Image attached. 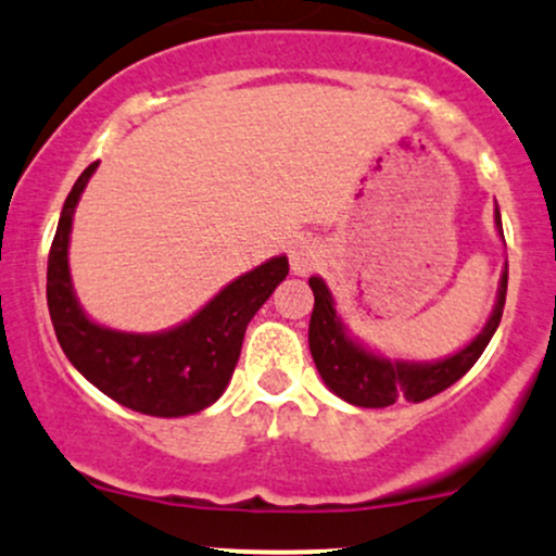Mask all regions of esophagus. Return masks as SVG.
<instances>
[{
	"instance_id": "obj_1",
	"label": "esophagus",
	"mask_w": 556,
	"mask_h": 556,
	"mask_svg": "<svg viewBox=\"0 0 556 556\" xmlns=\"http://www.w3.org/2000/svg\"><path fill=\"white\" fill-rule=\"evenodd\" d=\"M317 260H320V254H317V247L309 244V241H296L294 249H291V270L296 276L309 273L317 265Z\"/></svg>"
}]
</instances>
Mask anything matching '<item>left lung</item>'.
<instances>
[{
	"label": "left lung",
	"instance_id": "8db88e82",
	"mask_svg": "<svg viewBox=\"0 0 556 556\" xmlns=\"http://www.w3.org/2000/svg\"><path fill=\"white\" fill-rule=\"evenodd\" d=\"M496 228L502 230V217L496 207ZM309 289L315 294V307L309 317V352L315 359L323 380L336 396L357 407H391L399 399L407 402H426L441 394L452 383L476 365L483 349L489 346L491 336L502 323L504 299H507V270L498 286V299L494 315L489 317L485 328L476 336L472 344L454 357H446L433 365H413V362H389L367 349L354 344L344 333L339 315H336L333 296L320 278H309Z\"/></svg>",
	"mask_w": 556,
	"mask_h": 556
}]
</instances>
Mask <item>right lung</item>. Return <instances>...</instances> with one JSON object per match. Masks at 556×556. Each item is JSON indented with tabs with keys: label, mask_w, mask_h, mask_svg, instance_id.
Here are the masks:
<instances>
[{
	"label": "right lung",
	"mask_w": 556,
	"mask_h": 556,
	"mask_svg": "<svg viewBox=\"0 0 556 556\" xmlns=\"http://www.w3.org/2000/svg\"><path fill=\"white\" fill-rule=\"evenodd\" d=\"M97 165L91 162L67 194L49 249L47 304L62 352L80 376L123 407L154 417L202 413L226 391L249 320L289 276V260L276 257L236 278L189 323L165 333H121L97 326L78 307L67 270L73 212Z\"/></svg>",
	"instance_id": "right-lung-1"
}]
</instances>
